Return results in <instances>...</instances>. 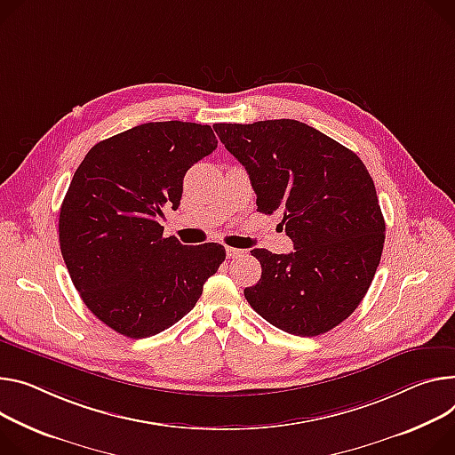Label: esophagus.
Masks as SVG:
<instances>
[{
    "label": "esophagus",
    "mask_w": 455,
    "mask_h": 455,
    "mask_svg": "<svg viewBox=\"0 0 455 455\" xmlns=\"http://www.w3.org/2000/svg\"><path fill=\"white\" fill-rule=\"evenodd\" d=\"M241 254H243V251L234 249V246H227V258L234 259V258H237V256H241Z\"/></svg>",
    "instance_id": "esophagus-1"
}]
</instances>
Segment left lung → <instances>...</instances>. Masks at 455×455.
Returning a JSON list of instances; mask_svg holds the SVG:
<instances>
[{
    "label": "left lung",
    "mask_w": 455,
    "mask_h": 455,
    "mask_svg": "<svg viewBox=\"0 0 455 455\" xmlns=\"http://www.w3.org/2000/svg\"><path fill=\"white\" fill-rule=\"evenodd\" d=\"M225 148L249 172L258 211L279 212L294 252L254 249L251 307L288 334L319 336L363 301L381 261L385 220L364 163L296 119L216 123Z\"/></svg>",
    "instance_id": "1"
}]
</instances>
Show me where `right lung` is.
<instances>
[{
	"label": "right lung",
	"instance_id": "1",
	"mask_svg": "<svg viewBox=\"0 0 455 455\" xmlns=\"http://www.w3.org/2000/svg\"><path fill=\"white\" fill-rule=\"evenodd\" d=\"M209 125L143 123L94 145L60 211V246L87 308L132 339L187 315L225 261V246L163 237L164 209L176 211L183 178L216 150Z\"/></svg>",
	"mask_w": 455,
	"mask_h": 455
}]
</instances>
